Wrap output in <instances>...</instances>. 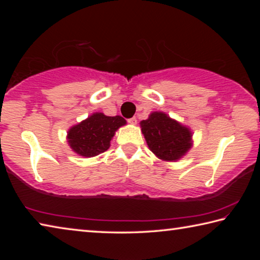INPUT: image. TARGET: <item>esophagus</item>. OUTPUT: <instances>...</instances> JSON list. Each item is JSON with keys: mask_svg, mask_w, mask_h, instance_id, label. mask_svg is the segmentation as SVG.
I'll use <instances>...</instances> for the list:
<instances>
[{"mask_svg": "<svg viewBox=\"0 0 260 260\" xmlns=\"http://www.w3.org/2000/svg\"><path fill=\"white\" fill-rule=\"evenodd\" d=\"M128 122H129V124H132V125H135L136 122H138V119H136L135 117H133V118H131V119H128Z\"/></svg>", "mask_w": 260, "mask_h": 260, "instance_id": "34e87169", "label": "esophagus"}]
</instances>
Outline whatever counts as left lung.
<instances>
[{"label": "left lung", "instance_id": "1", "mask_svg": "<svg viewBox=\"0 0 260 260\" xmlns=\"http://www.w3.org/2000/svg\"><path fill=\"white\" fill-rule=\"evenodd\" d=\"M141 127L148 147L162 160H177L191 147L190 131L162 112H152Z\"/></svg>", "mask_w": 260, "mask_h": 260}]
</instances>
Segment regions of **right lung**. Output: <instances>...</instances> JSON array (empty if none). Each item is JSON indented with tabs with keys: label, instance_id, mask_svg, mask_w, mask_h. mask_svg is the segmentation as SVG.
Here are the masks:
<instances>
[{
	"label": "right lung",
	"instance_id": "right-lung-1",
	"mask_svg": "<svg viewBox=\"0 0 260 260\" xmlns=\"http://www.w3.org/2000/svg\"><path fill=\"white\" fill-rule=\"evenodd\" d=\"M125 124L126 120L120 116L94 113L69 131V144L79 155L94 157L108 150L114 132Z\"/></svg>",
	"mask_w": 260,
	"mask_h": 260
}]
</instances>
